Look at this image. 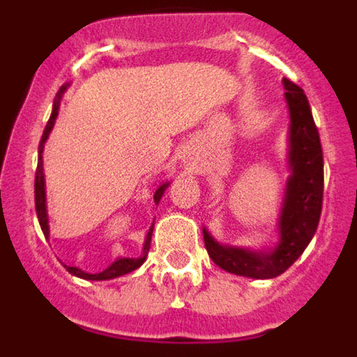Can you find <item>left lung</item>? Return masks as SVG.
I'll return each instance as SVG.
<instances>
[{
	"label": "left lung",
	"instance_id": "obj_1",
	"mask_svg": "<svg viewBox=\"0 0 357 357\" xmlns=\"http://www.w3.org/2000/svg\"><path fill=\"white\" fill-rule=\"evenodd\" d=\"M284 98L289 110L288 169L284 198L280 206L275 247L252 250L216 241L204 227L209 257L234 275L273 279L284 273L302 255L317 232L324 198V153L311 107L304 91L284 78Z\"/></svg>",
	"mask_w": 357,
	"mask_h": 357
}]
</instances>
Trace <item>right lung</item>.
<instances>
[{
	"mask_svg": "<svg viewBox=\"0 0 357 357\" xmlns=\"http://www.w3.org/2000/svg\"><path fill=\"white\" fill-rule=\"evenodd\" d=\"M68 87L69 84L62 85L61 91L56 93L55 102H53L52 116H50L48 125H46V128H44L43 137H40V144H39V162H37V172H36V211H37V218H39L40 229H43V234L46 236V238H50V220H48V207H46V181H44L43 151H44V143H46V139H48L50 134H52L53 130L55 119L56 116H59V109H61L62 96H64V93L68 91ZM168 185H169V181H166L155 189V193H153V202H155V204H159ZM151 232H153V223H151L146 238H144L143 254H141L139 257H118V259H116L112 264H109L103 272H98V273H87L77 266H66V268H68V272L71 273V275L80 277V279H85V280H110V279H116V277L127 275V273L137 270V268L146 261V255H148V250H150V243H151Z\"/></svg>",
	"mask_w": 357,
	"mask_h": 357,
	"instance_id": "right-lung-1",
	"label": "right lung"
}]
</instances>
